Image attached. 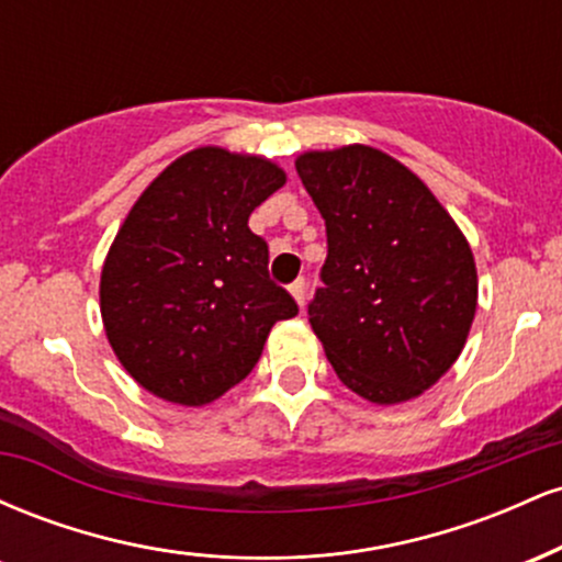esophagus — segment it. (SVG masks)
Returning <instances> with one entry per match:
<instances>
[{
    "mask_svg": "<svg viewBox=\"0 0 562 562\" xmlns=\"http://www.w3.org/2000/svg\"><path fill=\"white\" fill-rule=\"evenodd\" d=\"M290 295H293L295 299V303H299V306H303V303H306V280H295L293 285H290Z\"/></svg>",
    "mask_w": 562,
    "mask_h": 562,
    "instance_id": "obj_1",
    "label": "esophagus"
}]
</instances>
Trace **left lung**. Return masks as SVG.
Wrapping results in <instances>:
<instances>
[{
  "label": "left lung",
  "mask_w": 562,
  "mask_h": 562,
  "mask_svg": "<svg viewBox=\"0 0 562 562\" xmlns=\"http://www.w3.org/2000/svg\"><path fill=\"white\" fill-rule=\"evenodd\" d=\"M295 171L327 227L308 322L335 375L378 406L423 396L462 353L479 306L468 237L378 147L301 153Z\"/></svg>",
  "instance_id": "1"
}]
</instances>
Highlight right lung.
Returning a JSON list of instances; mask_svg holds the SVG:
<instances>
[{
	"instance_id": "1",
	"label": "right lung",
	"mask_w": 562,
	"mask_h": 562,
	"mask_svg": "<svg viewBox=\"0 0 562 562\" xmlns=\"http://www.w3.org/2000/svg\"><path fill=\"white\" fill-rule=\"evenodd\" d=\"M285 182L274 160L205 145L166 166L126 214L102 263L100 314L119 362L153 396L216 402L254 370L277 322L299 314L248 227Z\"/></svg>"
}]
</instances>
